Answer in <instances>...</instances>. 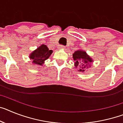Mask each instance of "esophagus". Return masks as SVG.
<instances>
[{
	"mask_svg": "<svg viewBox=\"0 0 123 123\" xmlns=\"http://www.w3.org/2000/svg\"><path fill=\"white\" fill-rule=\"evenodd\" d=\"M59 48H60V49H66V46L61 45V46H60Z\"/></svg>",
	"mask_w": 123,
	"mask_h": 123,
	"instance_id": "esophagus-1",
	"label": "esophagus"
}]
</instances>
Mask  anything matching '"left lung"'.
I'll use <instances>...</instances> for the list:
<instances>
[{
	"label": "left lung",
	"instance_id": "obj_1",
	"mask_svg": "<svg viewBox=\"0 0 123 123\" xmlns=\"http://www.w3.org/2000/svg\"><path fill=\"white\" fill-rule=\"evenodd\" d=\"M73 59L75 61L74 65L76 68H79L78 71L80 72H84L86 69L90 66L92 59L87 53L82 50H76L73 54Z\"/></svg>",
	"mask_w": 123,
	"mask_h": 123
}]
</instances>
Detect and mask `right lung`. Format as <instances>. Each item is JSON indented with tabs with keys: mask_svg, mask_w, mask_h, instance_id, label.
Segmentation results:
<instances>
[{
	"mask_svg": "<svg viewBox=\"0 0 123 123\" xmlns=\"http://www.w3.org/2000/svg\"><path fill=\"white\" fill-rule=\"evenodd\" d=\"M52 50H49L46 45L42 44L30 54L29 58L32 61V62L34 64L42 66L44 61L52 54Z\"/></svg>",
	"mask_w": 123,
	"mask_h": 123,
	"instance_id": "right-lung-1",
	"label": "right lung"
}]
</instances>
